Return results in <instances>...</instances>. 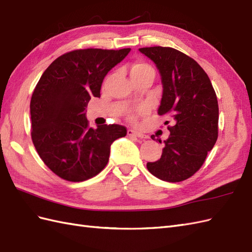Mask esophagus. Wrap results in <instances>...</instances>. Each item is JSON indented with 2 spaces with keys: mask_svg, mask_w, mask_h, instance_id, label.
<instances>
[{
  "mask_svg": "<svg viewBox=\"0 0 252 252\" xmlns=\"http://www.w3.org/2000/svg\"><path fill=\"white\" fill-rule=\"evenodd\" d=\"M127 135H130V136H134V137H138V138H147V135H145L144 133H141L137 130H127Z\"/></svg>",
  "mask_w": 252,
  "mask_h": 252,
  "instance_id": "esophagus-1",
  "label": "esophagus"
}]
</instances>
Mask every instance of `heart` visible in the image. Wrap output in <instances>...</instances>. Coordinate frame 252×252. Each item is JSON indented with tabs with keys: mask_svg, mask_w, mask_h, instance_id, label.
<instances>
[{
	"mask_svg": "<svg viewBox=\"0 0 252 252\" xmlns=\"http://www.w3.org/2000/svg\"><path fill=\"white\" fill-rule=\"evenodd\" d=\"M143 75H152L154 76V69L149 63L144 62H137L132 64L131 76H143Z\"/></svg>",
	"mask_w": 252,
	"mask_h": 252,
	"instance_id": "obj_1",
	"label": "heart"
}]
</instances>
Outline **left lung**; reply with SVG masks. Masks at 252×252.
<instances>
[{
    "label": "left lung",
    "mask_w": 252,
    "mask_h": 252,
    "mask_svg": "<svg viewBox=\"0 0 252 252\" xmlns=\"http://www.w3.org/2000/svg\"><path fill=\"white\" fill-rule=\"evenodd\" d=\"M139 52L156 63L160 75L163 94L158 114H170L173 119L162 157L148 162L147 168L163 181H184L200 169L217 140L215 90L200 64L180 51L151 47L140 48ZM151 137L154 140V135Z\"/></svg>",
    "instance_id": "left-lung-1"
}]
</instances>
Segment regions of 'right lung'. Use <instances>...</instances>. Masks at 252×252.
Returning <instances> with one entry per match:
<instances>
[{"instance_id": "1", "label": "right lung", "mask_w": 252, "mask_h": 252, "mask_svg": "<svg viewBox=\"0 0 252 252\" xmlns=\"http://www.w3.org/2000/svg\"><path fill=\"white\" fill-rule=\"evenodd\" d=\"M131 49L75 50L44 71L32 95V140L49 168L71 182L93 178L108 162L111 145L126 135L119 125L88 127L86 107Z\"/></svg>"}]
</instances>
